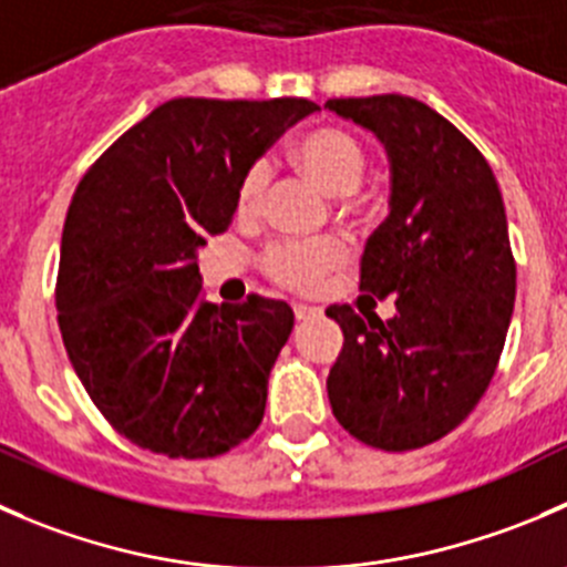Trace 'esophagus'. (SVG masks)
<instances>
[{"mask_svg":"<svg viewBox=\"0 0 567 567\" xmlns=\"http://www.w3.org/2000/svg\"><path fill=\"white\" fill-rule=\"evenodd\" d=\"M293 316L296 321H310V318H318L321 316V310H316V307H307V305H293Z\"/></svg>","mask_w":567,"mask_h":567,"instance_id":"34e87169","label":"esophagus"}]
</instances>
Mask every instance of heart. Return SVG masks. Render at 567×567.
I'll use <instances>...</instances> for the list:
<instances>
[{
  "label": "heart",
  "instance_id": "b5f03b06",
  "mask_svg": "<svg viewBox=\"0 0 567 567\" xmlns=\"http://www.w3.org/2000/svg\"><path fill=\"white\" fill-rule=\"evenodd\" d=\"M290 161L329 196H349L360 188L368 168V152L360 137L338 124H321L301 132L290 146ZM268 190V166L251 163L235 188V210L240 218H255L262 210ZM346 257L340 240L316 244H274L262 255V268L274 282L293 290H310Z\"/></svg>",
  "mask_w": 567,
  "mask_h": 567
}]
</instances>
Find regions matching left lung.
Wrapping results in <instances>:
<instances>
[{
    "label": "left lung",
    "mask_w": 567,
    "mask_h": 567,
    "mask_svg": "<svg viewBox=\"0 0 567 567\" xmlns=\"http://www.w3.org/2000/svg\"><path fill=\"white\" fill-rule=\"evenodd\" d=\"M390 161V213L368 238L360 290L395 316L332 305L343 349L329 404L351 437L382 452L441 441L485 395L515 305L502 190L482 152L430 104L401 93L329 99Z\"/></svg>",
    "instance_id": "obj_1"
}]
</instances>
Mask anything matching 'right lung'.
Here are the masks:
<instances>
[{"label":"right lung","instance_id":"right-lung-1","mask_svg":"<svg viewBox=\"0 0 567 567\" xmlns=\"http://www.w3.org/2000/svg\"><path fill=\"white\" fill-rule=\"evenodd\" d=\"M316 110L172 99L76 185L54 288L60 334L93 404L135 446L207 460L260 426L293 310L257 293L205 301L196 251L233 224L240 174Z\"/></svg>","mask_w":567,"mask_h":567}]
</instances>
